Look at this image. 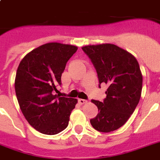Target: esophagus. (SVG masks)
Masks as SVG:
<instances>
[{"label": "esophagus", "mask_w": 160, "mask_h": 160, "mask_svg": "<svg viewBox=\"0 0 160 160\" xmlns=\"http://www.w3.org/2000/svg\"><path fill=\"white\" fill-rule=\"evenodd\" d=\"M79 103H80V105H84V104H86L87 103V100H84V99H79Z\"/></svg>", "instance_id": "esophagus-1"}]
</instances>
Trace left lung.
<instances>
[{
  "label": "left lung",
  "mask_w": 160,
  "mask_h": 160,
  "mask_svg": "<svg viewBox=\"0 0 160 160\" xmlns=\"http://www.w3.org/2000/svg\"><path fill=\"white\" fill-rule=\"evenodd\" d=\"M95 66L99 87L108 85L103 102L92 100L98 114L90 119L93 128L109 133L123 126L134 113L141 96L143 76L136 58L113 44L83 46Z\"/></svg>",
  "instance_id": "8db88e82"
}]
</instances>
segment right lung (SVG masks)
Returning <instances> with one entry per match:
<instances>
[{"instance_id":"1","label":"right lung","mask_w":160,"mask_h":160,"mask_svg":"<svg viewBox=\"0 0 160 160\" xmlns=\"http://www.w3.org/2000/svg\"><path fill=\"white\" fill-rule=\"evenodd\" d=\"M77 46L51 42L29 52L16 71L15 90L22 114L34 129L53 135L68 126L78 100L54 95Z\"/></svg>"}]
</instances>
